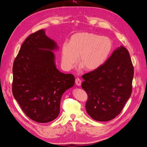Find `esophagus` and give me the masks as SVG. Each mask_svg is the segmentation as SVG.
Segmentation results:
<instances>
[{"label": "esophagus", "mask_w": 147, "mask_h": 147, "mask_svg": "<svg viewBox=\"0 0 147 147\" xmlns=\"http://www.w3.org/2000/svg\"><path fill=\"white\" fill-rule=\"evenodd\" d=\"M75 84H76L77 86H81V83H82V81H81V80H80V79L79 78H77L76 79H75Z\"/></svg>", "instance_id": "1"}]
</instances>
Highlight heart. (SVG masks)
<instances>
[{
    "label": "heart",
    "mask_w": 147,
    "mask_h": 147,
    "mask_svg": "<svg viewBox=\"0 0 147 147\" xmlns=\"http://www.w3.org/2000/svg\"><path fill=\"white\" fill-rule=\"evenodd\" d=\"M113 43L107 37L91 32H79L70 37L69 43H64L61 49L62 64L70 70L78 63L87 71L99 68L107 59Z\"/></svg>",
    "instance_id": "1"
}]
</instances>
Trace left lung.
<instances>
[{"label": "left lung", "mask_w": 147, "mask_h": 147, "mask_svg": "<svg viewBox=\"0 0 147 147\" xmlns=\"http://www.w3.org/2000/svg\"><path fill=\"white\" fill-rule=\"evenodd\" d=\"M133 77L129 53L122 46L99 68L84 74L82 87L88 94V114L98 121L118 116L131 95Z\"/></svg>", "instance_id": "1"}]
</instances>
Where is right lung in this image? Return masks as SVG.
<instances>
[{"label": "right lung", "instance_id": "add662e5", "mask_svg": "<svg viewBox=\"0 0 147 147\" xmlns=\"http://www.w3.org/2000/svg\"><path fill=\"white\" fill-rule=\"evenodd\" d=\"M57 48L45 30H39L26 38L13 63V96L26 116L37 123L58 117L61 97L75 83L72 74L56 69L52 51Z\"/></svg>", "mask_w": 147, "mask_h": 147}]
</instances>
